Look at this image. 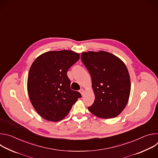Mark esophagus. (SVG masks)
<instances>
[{"instance_id":"esophagus-1","label":"esophagus","mask_w":158,"mask_h":158,"mask_svg":"<svg viewBox=\"0 0 158 158\" xmlns=\"http://www.w3.org/2000/svg\"><path fill=\"white\" fill-rule=\"evenodd\" d=\"M79 93L82 94V96L84 94V89H81L80 90H79Z\"/></svg>"}]
</instances>
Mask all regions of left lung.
<instances>
[{"label":"left lung","instance_id":"1","mask_svg":"<svg viewBox=\"0 0 158 158\" xmlns=\"http://www.w3.org/2000/svg\"><path fill=\"white\" fill-rule=\"evenodd\" d=\"M81 59L91 74L95 94L89 110L101 118L116 117L125 108L130 95V77L126 65L105 51L82 52Z\"/></svg>","mask_w":158,"mask_h":158}]
</instances>
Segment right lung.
I'll list each match as a JSON object with an SVG mask.
<instances>
[{"instance_id":"1","label":"right lung","mask_w":158,"mask_h":158,"mask_svg":"<svg viewBox=\"0 0 158 158\" xmlns=\"http://www.w3.org/2000/svg\"><path fill=\"white\" fill-rule=\"evenodd\" d=\"M79 54L67 50L50 51L39 56L28 75L31 102L44 119L57 122L64 118L81 94L71 89L67 73L79 59Z\"/></svg>"}]
</instances>
